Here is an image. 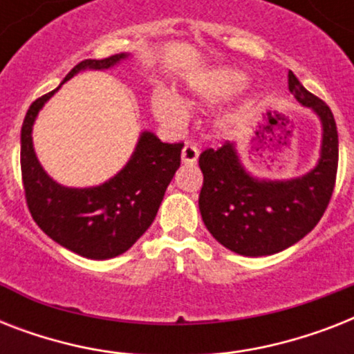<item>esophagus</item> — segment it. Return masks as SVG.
<instances>
[{"label":"esophagus","mask_w":354,"mask_h":354,"mask_svg":"<svg viewBox=\"0 0 354 354\" xmlns=\"http://www.w3.org/2000/svg\"><path fill=\"white\" fill-rule=\"evenodd\" d=\"M198 154L200 150L194 145H185L182 150V163H185V165H194L196 160H198Z\"/></svg>","instance_id":"34e87169"}]
</instances>
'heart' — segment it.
<instances>
[{
	"label": "heart",
	"mask_w": 354,
	"mask_h": 354,
	"mask_svg": "<svg viewBox=\"0 0 354 354\" xmlns=\"http://www.w3.org/2000/svg\"><path fill=\"white\" fill-rule=\"evenodd\" d=\"M248 84H250V77L244 71H239V69H218L215 73H211L207 79L202 80L194 91H196V95L204 102L216 104V102L227 101V99H232L236 93H241ZM152 112L165 127H180L183 119H185L182 102L178 101V97H174L172 93H167V91L156 93L152 97ZM232 118L222 119V127H232Z\"/></svg>",
	"instance_id": "heart-1"
}]
</instances>
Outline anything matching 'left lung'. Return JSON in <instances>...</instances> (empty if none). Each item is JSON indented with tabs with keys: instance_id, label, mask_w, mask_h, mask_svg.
Segmentation results:
<instances>
[{
	"instance_id": "8db88e82",
	"label": "left lung",
	"mask_w": 354,
	"mask_h": 354,
	"mask_svg": "<svg viewBox=\"0 0 354 354\" xmlns=\"http://www.w3.org/2000/svg\"><path fill=\"white\" fill-rule=\"evenodd\" d=\"M288 90L322 122L318 163L303 176L264 180L250 174L233 143L200 154L204 174L198 207L202 221L222 246L246 257L283 252L324 216L338 169V130L335 115L322 99L303 88L288 71Z\"/></svg>"
}]
</instances>
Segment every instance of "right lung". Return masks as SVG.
Here are the masks:
<instances>
[{"label":"right lung","mask_w":354,"mask_h":354,"mask_svg":"<svg viewBox=\"0 0 354 354\" xmlns=\"http://www.w3.org/2000/svg\"><path fill=\"white\" fill-rule=\"evenodd\" d=\"M130 57L119 53L102 60H82L62 80L86 69H110ZM60 84V86H62ZM36 99L21 127V178L35 222L60 246L86 259H112L133 246L154 222L161 200L180 167L183 143H163L149 130L141 132L130 160L101 185L66 187L40 165L32 147V124L44 104L58 90Z\"/></svg>","instance_id":"1"}]
</instances>
